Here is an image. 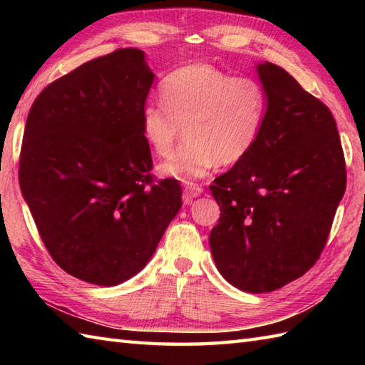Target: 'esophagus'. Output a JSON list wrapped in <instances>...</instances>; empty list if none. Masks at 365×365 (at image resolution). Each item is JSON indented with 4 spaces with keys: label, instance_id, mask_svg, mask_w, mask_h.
<instances>
[{
    "label": "esophagus",
    "instance_id": "esophagus-1",
    "mask_svg": "<svg viewBox=\"0 0 365 365\" xmlns=\"http://www.w3.org/2000/svg\"><path fill=\"white\" fill-rule=\"evenodd\" d=\"M183 192H185V202H190L191 199H195V197H199L200 195H202L204 192V190L199 187V185H195V183H188L187 187H185V190H183Z\"/></svg>",
    "mask_w": 365,
    "mask_h": 365
}]
</instances>
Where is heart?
Returning <instances> with one entry per match:
<instances>
[{"mask_svg":"<svg viewBox=\"0 0 365 365\" xmlns=\"http://www.w3.org/2000/svg\"><path fill=\"white\" fill-rule=\"evenodd\" d=\"M161 102L145 103L141 133L158 157L187 139L158 166V174L188 183L224 163L242 161L257 143L267 118V94L260 83L230 76L210 64H190L168 73L160 84Z\"/></svg>","mask_w":365,"mask_h":365,"instance_id":"b5f03b06","label":"heart"}]
</instances>
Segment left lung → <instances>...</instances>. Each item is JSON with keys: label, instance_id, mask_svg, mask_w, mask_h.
<instances>
[{"label": "left lung", "instance_id": "left-lung-1", "mask_svg": "<svg viewBox=\"0 0 365 365\" xmlns=\"http://www.w3.org/2000/svg\"><path fill=\"white\" fill-rule=\"evenodd\" d=\"M255 71L267 118L252 150L210 187L221 208L210 250L229 284L267 293L319 260L346 173L329 108L279 66L259 63Z\"/></svg>", "mask_w": 365, "mask_h": 365}]
</instances>
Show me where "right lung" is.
<instances>
[{"label":"right lung","mask_w":365,"mask_h":365,"mask_svg":"<svg viewBox=\"0 0 365 365\" xmlns=\"http://www.w3.org/2000/svg\"><path fill=\"white\" fill-rule=\"evenodd\" d=\"M153 80L143 50H115L53 81L29 110L21 195L54 262L84 282L138 274L182 207L178 182L149 174L141 113Z\"/></svg>","instance_id":"add662e5"}]
</instances>
